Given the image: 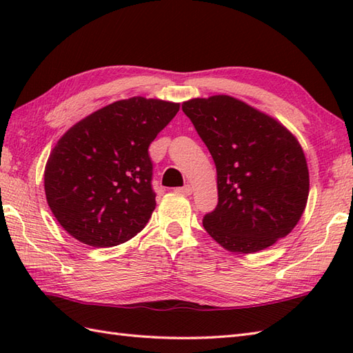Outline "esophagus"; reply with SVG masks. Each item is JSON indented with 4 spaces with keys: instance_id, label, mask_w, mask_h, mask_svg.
Returning <instances> with one entry per match:
<instances>
[{
    "instance_id": "esophagus-1",
    "label": "esophagus",
    "mask_w": 353,
    "mask_h": 353,
    "mask_svg": "<svg viewBox=\"0 0 353 353\" xmlns=\"http://www.w3.org/2000/svg\"><path fill=\"white\" fill-rule=\"evenodd\" d=\"M177 194H183V195H191L192 194V188L191 185H185L182 188H176L174 190Z\"/></svg>"
}]
</instances>
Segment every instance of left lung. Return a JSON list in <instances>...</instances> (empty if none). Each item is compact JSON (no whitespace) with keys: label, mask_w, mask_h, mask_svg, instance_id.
Segmentation results:
<instances>
[{"label":"left lung","mask_w":353,"mask_h":353,"mask_svg":"<svg viewBox=\"0 0 353 353\" xmlns=\"http://www.w3.org/2000/svg\"><path fill=\"white\" fill-rule=\"evenodd\" d=\"M216 167L218 204L203 225L232 252H257L288 236L304 214L310 177L288 129L232 96L182 103Z\"/></svg>","instance_id":"1"}]
</instances>
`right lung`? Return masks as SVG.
I'll return each mask as SVG.
<instances>
[{
    "label": "right lung",
    "mask_w": 353,
    "mask_h": 353,
    "mask_svg": "<svg viewBox=\"0 0 353 353\" xmlns=\"http://www.w3.org/2000/svg\"><path fill=\"white\" fill-rule=\"evenodd\" d=\"M179 108L130 97L90 114L59 139L45 167V194L65 232L106 248L143 230L157 206L149 145Z\"/></svg>",
    "instance_id": "right-lung-1"
}]
</instances>
